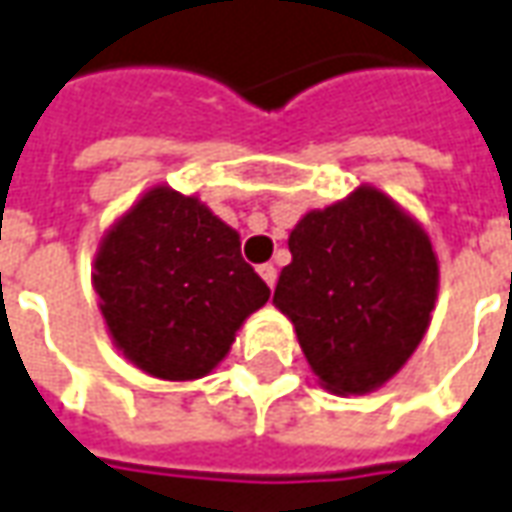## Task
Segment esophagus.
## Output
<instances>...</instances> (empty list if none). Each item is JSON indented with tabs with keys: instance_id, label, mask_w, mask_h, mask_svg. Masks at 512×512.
<instances>
[{
	"instance_id": "obj_1",
	"label": "esophagus",
	"mask_w": 512,
	"mask_h": 512,
	"mask_svg": "<svg viewBox=\"0 0 512 512\" xmlns=\"http://www.w3.org/2000/svg\"><path fill=\"white\" fill-rule=\"evenodd\" d=\"M257 274L263 277V282H266L268 288H274V285H277V268L271 266V263H263V266L257 268Z\"/></svg>"
}]
</instances>
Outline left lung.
Wrapping results in <instances>:
<instances>
[{"instance_id": "1", "label": "left lung", "mask_w": 512, "mask_h": 512, "mask_svg": "<svg viewBox=\"0 0 512 512\" xmlns=\"http://www.w3.org/2000/svg\"><path fill=\"white\" fill-rule=\"evenodd\" d=\"M274 307L291 318L318 382L338 396L382 388L430 327L438 255L430 235L374 185L310 210L288 238Z\"/></svg>"}]
</instances>
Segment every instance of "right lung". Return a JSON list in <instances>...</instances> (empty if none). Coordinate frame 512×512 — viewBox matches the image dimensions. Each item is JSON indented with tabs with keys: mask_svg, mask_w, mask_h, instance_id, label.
<instances>
[{
	"mask_svg": "<svg viewBox=\"0 0 512 512\" xmlns=\"http://www.w3.org/2000/svg\"><path fill=\"white\" fill-rule=\"evenodd\" d=\"M94 291L124 357L169 382L210 374L271 293L241 257V235L169 185L149 188L105 232Z\"/></svg>",
	"mask_w": 512,
	"mask_h": 512,
	"instance_id": "add662e5",
	"label": "right lung"
}]
</instances>
